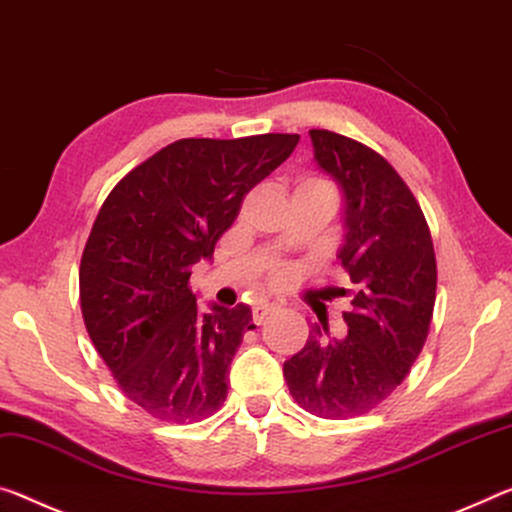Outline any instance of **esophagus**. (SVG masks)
Returning a JSON list of instances; mask_svg holds the SVG:
<instances>
[{"instance_id": "34e87169", "label": "esophagus", "mask_w": 512, "mask_h": 512, "mask_svg": "<svg viewBox=\"0 0 512 512\" xmlns=\"http://www.w3.org/2000/svg\"><path fill=\"white\" fill-rule=\"evenodd\" d=\"M273 310H275L273 303H257L255 310H253V321L259 326V323H262Z\"/></svg>"}]
</instances>
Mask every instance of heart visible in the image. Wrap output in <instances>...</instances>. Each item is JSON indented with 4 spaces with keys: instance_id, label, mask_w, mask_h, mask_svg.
Returning a JSON list of instances; mask_svg holds the SVG:
<instances>
[{
    "instance_id": "1",
    "label": "heart",
    "mask_w": 512,
    "mask_h": 512,
    "mask_svg": "<svg viewBox=\"0 0 512 512\" xmlns=\"http://www.w3.org/2000/svg\"><path fill=\"white\" fill-rule=\"evenodd\" d=\"M298 186H328V189H330V184L319 180V177H305V180L298 182ZM273 280L278 282V285H285L287 280H291V271L289 269H278L273 273Z\"/></svg>"
}]
</instances>
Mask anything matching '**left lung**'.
<instances>
[{
  "label": "left lung",
  "mask_w": 512,
  "mask_h": 512,
  "mask_svg": "<svg viewBox=\"0 0 512 512\" xmlns=\"http://www.w3.org/2000/svg\"><path fill=\"white\" fill-rule=\"evenodd\" d=\"M310 136L316 164L344 193L339 259L355 287L353 310L344 312V339L323 342L314 323L303 351L282 371L300 408L348 419L378 408L419 358L433 319L437 264L424 212L387 159L328 129H310Z\"/></svg>",
  "instance_id": "obj_1"
}]
</instances>
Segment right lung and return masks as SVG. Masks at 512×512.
<instances>
[{"mask_svg":"<svg viewBox=\"0 0 512 512\" xmlns=\"http://www.w3.org/2000/svg\"><path fill=\"white\" fill-rule=\"evenodd\" d=\"M298 141L180 139L129 170L97 212L79 266L81 314L118 387L154 419L193 424L223 405L253 312H202L191 266L214 255L246 193Z\"/></svg>","mask_w":512,"mask_h":512,"instance_id":"add662e5","label":"right lung"}]
</instances>
